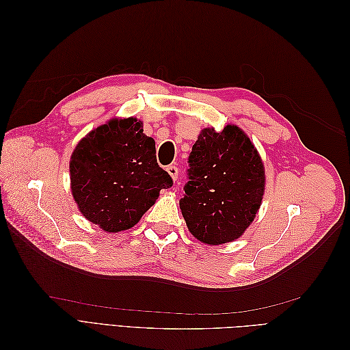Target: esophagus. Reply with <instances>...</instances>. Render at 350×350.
<instances>
[{"instance_id": "34e87169", "label": "esophagus", "mask_w": 350, "mask_h": 350, "mask_svg": "<svg viewBox=\"0 0 350 350\" xmlns=\"http://www.w3.org/2000/svg\"><path fill=\"white\" fill-rule=\"evenodd\" d=\"M166 171H167L169 175H171V178L174 179V181H176V179H178V174H179L178 167H176L175 165H169V166L166 167Z\"/></svg>"}]
</instances>
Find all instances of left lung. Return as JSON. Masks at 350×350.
<instances>
[{
	"instance_id": "obj_1",
	"label": "left lung",
	"mask_w": 350,
	"mask_h": 350,
	"mask_svg": "<svg viewBox=\"0 0 350 350\" xmlns=\"http://www.w3.org/2000/svg\"><path fill=\"white\" fill-rule=\"evenodd\" d=\"M188 163L179 207L189 232L208 245L239 238L257 215L266 184L248 135L237 125L201 130Z\"/></svg>"
}]
</instances>
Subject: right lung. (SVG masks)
<instances>
[{"label":"right lung","instance_id":"add662e5","mask_svg":"<svg viewBox=\"0 0 350 350\" xmlns=\"http://www.w3.org/2000/svg\"><path fill=\"white\" fill-rule=\"evenodd\" d=\"M71 193L83 216L107 232L139 224L171 175L157 165L152 137L135 118L111 120L76 146L70 161Z\"/></svg>","mask_w":350,"mask_h":350}]
</instances>
